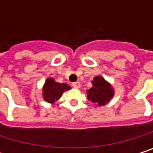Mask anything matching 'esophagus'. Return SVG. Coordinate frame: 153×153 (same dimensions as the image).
<instances>
[{
  "label": "esophagus",
  "instance_id": "esophagus-1",
  "mask_svg": "<svg viewBox=\"0 0 153 153\" xmlns=\"http://www.w3.org/2000/svg\"><path fill=\"white\" fill-rule=\"evenodd\" d=\"M72 86H73V88H80V83L79 82H74L73 84H72Z\"/></svg>",
  "mask_w": 153,
  "mask_h": 153
}]
</instances>
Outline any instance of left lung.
I'll return each instance as SVG.
<instances>
[{"label": "left lung", "instance_id": "1", "mask_svg": "<svg viewBox=\"0 0 153 153\" xmlns=\"http://www.w3.org/2000/svg\"><path fill=\"white\" fill-rule=\"evenodd\" d=\"M93 88L87 91L88 98L96 106H103L114 95L111 86L102 77L96 76L93 80Z\"/></svg>", "mask_w": 153, "mask_h": 153}]
</instances>
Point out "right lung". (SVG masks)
Here are the masks:
<instances>
[{
	"instance_id": "obj_1",
	"label": "right lung",
	"mask_w": 153,
	"mask_h": 153,
	"mask_svg": "<svg viewBox=\"0 0 153 153\" xmlns=\"http://www.w3.org/2000/svg\"><path fill=\"white\" fill-rule=\"evenodd\" d=\"M71 88L65 83H57L51 78L47 79L43 89L44 99L50 103H53L61 97L65 91Z\"/></svg>"
}]
</instances>
